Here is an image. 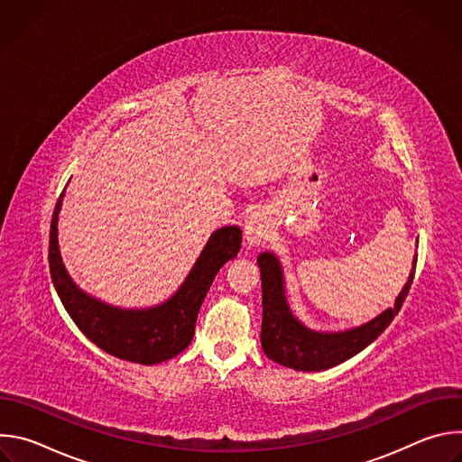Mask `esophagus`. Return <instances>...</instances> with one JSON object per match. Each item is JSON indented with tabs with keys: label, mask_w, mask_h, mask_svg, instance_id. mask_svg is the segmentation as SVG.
<instances>
[{
	"label": "esophagus",
	"mask_w": 462,
	"mask_h": 462,
	"mask_svg": "<svg viewBox=\"0 0 462 462\" xmlns=\"http://www.w3.org/2000/svg\"><path fill=\"white\" fill-rule=\"evenodd\" d=\"M271 234V221L263 212H254L245 221V239L248 245H259Z\"/></svg>",
	"instance_id": "obj_1"
}]
</instances>
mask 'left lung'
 <instances>
[{
  "label": "left lung",
  "mask_w": 462,
  "mask_h": 462,
  "mask_svg": "<svg viewBox=\"0 0 462 462\" xmlns=\"http://www.w3.org/2000/svg\"><path fill=\"white\" fill-rule=\"evenodd\" d=\"M257 265L261 271L263 289V323H261V347L265 355L287 367L296 371H321L335 367L347 358L365 349L376 340L393 318L399 314L404 300L411 289L417 267V255L413 259V269L402 292L399 294L394 307L383 310L373 321L351 328L346 333H314L303 327L291 312L285 292L283 278L278 259L265 252L259 254Z\"/></svg>",
  "instance_id": "8db88e82"
}]
</instances>
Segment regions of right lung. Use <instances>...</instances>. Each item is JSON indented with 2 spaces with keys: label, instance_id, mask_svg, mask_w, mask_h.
I'll return each instance as SVG.
<instances>
[{
  "label": "right lung",
  "instance_id": "add662e5",
  "mask_svg": "<svg viewBox=\"0 0 462 462\" xmlns=\"http://www.w3.org/2000/svg\"><path fill=\"white\" fill-rule=\"evenodd\" d=\"M60 193L49 232V269L54 289L80 331L106 353L144 365L161 364L182 353L193 338L195 321L219 269L241 248V230H216L197 259L189 276L171 300L148 310H124L84 294L65 273L58 250L56 223Z\"/></svg>",
  "mask_w": 462,
  "mask_h": 462
}]
</instances>
